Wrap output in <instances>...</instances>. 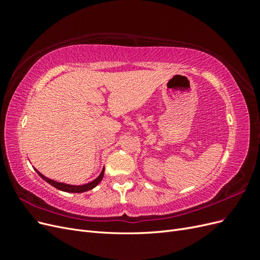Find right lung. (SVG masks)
<instances>
[{
    "label": "right lung",
    "instance_id": "add662e5",
    "mask_svg": "<svg viewBox=\"0 0 260 260\" xmlns=\"http://www.w3.org/2000/svg\"><path fill=\"white\" fill-rule=\"evenodd\" d=\"M104 170L105 168H103V170H102L101 175L95 179L93 180L92 182L90 183H86V184H82V185H72V184H66V183H61V182H57V181H54V180H51L49 178L44 177L42 174H40L37 169V174L40 176L44 181H46V182L50 183L51 185H53L54 187H56L57 190H60V191H64V192H69V193H82V192H85V191H89V190H92L93 187H95L101 181L102 179H103V176H104Z\"/></svg>",
    "mask_w": 260,
    "mask_h": 260
}]
</instances>
